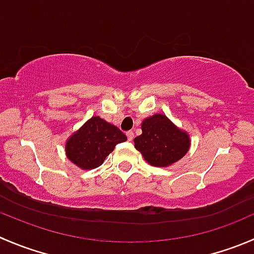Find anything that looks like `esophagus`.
<instances>
[{
    "label": "esophagus",
    "mask_w": 254,
    "mask_h": 254,
    "mask_svg": "<svg viewBox=\"0 0 254 254\" xmlns=\"http://www.w3.org/2000/svg\"><path fill=\"white\" fill-rule=\"evenodd\" d=\"M127 140H129V141H131V140L134 139V132H132V131H127Z\"/></svg>",
    "instance_id": "obj_1"
}]
</instances>
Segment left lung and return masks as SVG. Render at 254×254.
Masks as SVG:
<instances>
[{
	"label": "left lung",
	"mask_w": 254,
	"mask_h": 254,
	"mask_svg": "<svg viewBox=\"0 0 254 254\" xmlns=\"http://www.w3.org/2000/svg\"><path fill=\"white\" fill-rule=\"evenodd\" d=\"M142 134L134 139L135 147L152 166L166 167L179 161L190 147V137L165 115L155 114L142 122Z\"/></svg>",
	"instance_id": "obj_1"
}]
</instances>
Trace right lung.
<instances>
[{"label": "right lung", "instance_id": "1", "mask_svg": "<svg viewBox=\"0 0 254 254\" xmlns=\"http://www.w3.org/2000/svg\"><path fill=\"white\" fill-rule=\"evenodd\" d=\"M124 141L127 135L122 130L99 117H93L68 139L65 152L73 164L92 170L99 167L114 147Z\"/></svg>", "mask_w": 254, "mask_h": 254}]
</instances>
